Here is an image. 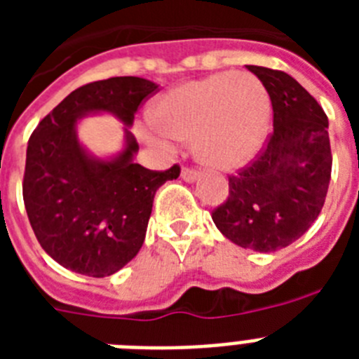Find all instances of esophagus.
<instances>
[{"label": "esophagus", "mask_w": 359, "mask_h": 359, "mask_svg": "<svg viewBox=\"0 0 359 359\" xmlns=\"http://www.w3.org/2000/svg\"><path fill=\"white\" fill-rule=\"evenodd\" d=\"M182 177L183 180H185V182H189V183H192V182H196V180H198L199 177V172L198 170H192V169H182Z\"/></svg>", "instance_id": "34e87169"}]
</instances>
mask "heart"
I'll list each match as a JSON object with an SVG mask.
<instances>
[{"label":"heart","mask_w":359,"mask_h":359,"mask_svg":"<svg viewBox=\"0 0 359 359\" xmlns=\"http://www.w3.org/2000/svg\"><path fill=\"white\" fill-rule=\"evenodd\" d=\"M151 120L161 135L192 140L194 156L214 169H239L261 151L271 100L252 73H215L167 91Z\"/></svg>","instance_id":"1"}]
</instances>
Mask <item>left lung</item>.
Segmentation results:
<instances>
[{
  "instance_id": "obj_1",
  "label": "left lung",
  "mask_w": 359,
  "mask_h": 359,
  "mask_svg": "<svg viewBox=\"0 0 359 359\" xmlns=\"http://www.w3.org/2000/svg\"><path fill=\"white\" fill-rule=\"evenodd\" d=\"M248 69L271 98L273 135L261 156L230 176V196L212 219L241 248L271 253L300 239L322 212L332 167L329 122L291 75L262 66Z\"/></svg>"
}]
</instances>
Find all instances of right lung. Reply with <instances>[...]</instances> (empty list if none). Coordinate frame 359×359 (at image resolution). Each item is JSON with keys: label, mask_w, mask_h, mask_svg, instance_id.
Returning <instances> with one entry per match:
<instances>
[{"label": "right lung", "mask_w": 359, "mask_h": 359, "mask_svg": "<svg viewBox=\"0 0 359 359\" xmlns=\"http://www.w3.org/2000/svg\"><path fill=\"white\" fill-rule=\"evenodd\" d=\"M158 90L142 77H113L72 91L32 133L23 199L43 250L62 268L109 277L140 252L156 190L180 167L156 172L135 163L138 144L129 128L138 106ZM113 114L124 126V147L95 157L78 140L84 116Z\"/></svg>", "instance_id": "1"}]
</instances>
